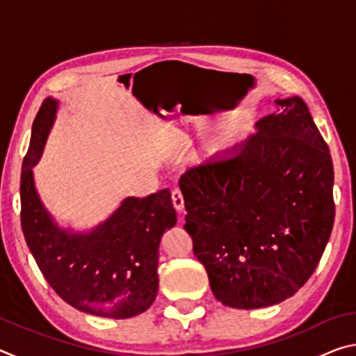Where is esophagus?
Returning a JSON list of instances; mask_svg holds the SVG:
<instances>
[{"label":"esophagus","mask_w":356,"mask_h":356,"mask_svg":"<svg viewBox=\"0 0 356 356\" xmlns=\"http://www.w3.org/2000/svg\"><path fill=\"white\" fill-rule=\"evenodd\" d=\"M171 197H172V204H174V207H176L177 212H184L185 202H184L182 191H180L179 188H174L171 193Z\"/></svg>","instance_id":"esophagus-1"}]
</instances>
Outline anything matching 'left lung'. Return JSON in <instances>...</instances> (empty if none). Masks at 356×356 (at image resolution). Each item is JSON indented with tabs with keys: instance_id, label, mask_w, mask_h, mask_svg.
<instances>
[{
	"instance_id": "8db88e82",
	"label": "left lung",
	"mask_w": 356,
	"mask_h": 356,
	"mask_svg": "<svg viewBox=\"0 0 356 356\" xmlns=\"http://www.w3.org/2000/svg\"><path fill=\"white\" fill-rule=\"evenodd\" d=\"M179 180L185 231L222 305H278L314 273L334 222L330 149L297 95Z\"/></svg>"
}]
</instances>
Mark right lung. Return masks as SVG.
<instances>
[{"label":"right lung","mask_w":356,"mask_h":356,"mask_svg":"<svg viewBox=\"0 0 356 356\" xmlns=\"http://www.w3.org/2000/svg\"><path fill=\"white\" fill-rule=\"evenodd\" d=\"M58 100H44L22 166V229L38 267L59 297L88 314L129 318L150 308L159 292V246L177 222L170 188L129 196L91 231L53 220L34 185L33 168L56 119Z\"/></svg>","instance_id":"right-lung-1"}]
</instances>
